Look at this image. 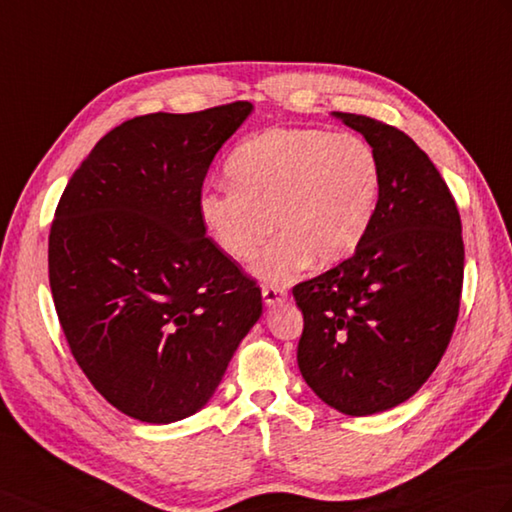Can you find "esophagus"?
<instances>
[{
	"label": "esophagus",
	"instance_id": "obj_1",
	"mask_svg": "<svg viewBox=\"0 0 512 512\" xmlns=\"http://www.w3.org/2000/svg\"><path fill=\"white\" fill-rule=\"evenodd\" d=\"M261 296H264V303L272 307L288 299V290L279 288V285H264V288H261Z\"/></svg>",
	"mask_w": 512,
	"mask_h": 512
}]
</instances>
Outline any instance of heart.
I'll return each instance as SVG.
<instances>
[{"instance_id": "obj_1", "label": "heart", "mask_w": 512, "mask_h": 512, "mask_svg": "<svg viewBox=\"0 0 512 512\" xmlns=\"http://www.w3.org/2000/svg\"><path fill=\"white\" fill-rule=\"evenodd\" d=\"M227 174L233 188L216 185L200 196L202 222L237 261H251L277 224L281 233L257 259L255 275L279 285L312 261L331 266L353 255L382 196L373 148L318 128H270L244 139Z\"/></svg>"}]
</instances>
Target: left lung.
Segmentation results:
<instances>
[{
    "instance_id": "obj_1",
    "label": "left lung",
    "mask_w": 512,
    "mask_h": 512,
    "mask_svg": "<svg viewBox=\"0 0 512 512\" xmlns=\"http://www.w3.org/2000/svg\"><path fill=\"white\" fill-rule=\"evenodd\" d=\"M334 115L373 148L382 196L355 253L294 285L303 312L296 360L327 406L366 417L410 399L441 362L458 320L465 244L454 196L406 133Z\"/></svg>"
}]
</instances>
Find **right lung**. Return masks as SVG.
I'll return each instance as SVG.
<instances>
[{
	"label": "right lung",
	"mask_w": 512,
	"mask_h": 512,
	"mask_svg": "<svg viewBox=\"0 0 512 512\" xmlns=\"http://www.w3.org/2000/svg\"><path fill=\"white\" fill-rule=\"evenodd\" d=\"M253 111L150 113L106 133L50 229V288L93 388L137 421L192 417L261 316V290L207 237L209 165Z\"/></svg>",
	"instance_id": "right-lung-1"
}]
</instances>
